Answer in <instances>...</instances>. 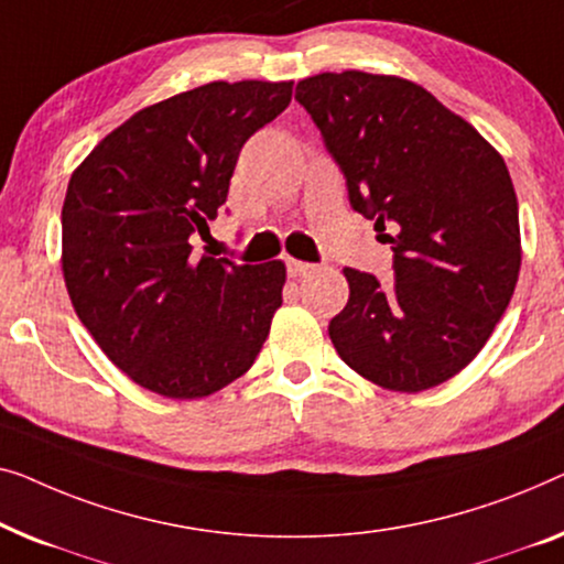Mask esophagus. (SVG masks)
<instances>
[{
  "label": "esophagus",
  "instance_id": "1",
  "mask_svg": "<svg viewBox=\"0 0 564 564\" xmlns=\"http://www.w3.org/2000/svg\"><path fill=\"white\" fill-rule=\"evenodd\" d=\"M285 268H289V275H293V279H301V275H308L314 271L312 263H301V260H293V258L285 260Z\"/></svg>",
  "mask_w": 564,
  "mask_h": 564
}]
</instances>
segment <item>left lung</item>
Segmentation results:
<instances>
[{
    "mask_svg": "<svg viewBox=\"0 0 564 564\" xmlns=\"http://www.w3.org/2000/svg\"><path fill=\"white\" fill-rule=\"evenodd\" d=\"M355 212L393 250V283L345 268L329 322L339 358L401 393L457 376L488 343L521 268L519 202L503 158L422 86L343 70L296 84Z\"/></svg>",
    "mask_w": 564,
    "mask_h": 564,
    "instance_id": "left-lung-1",
    "label": "left lung"
}]
</instances>
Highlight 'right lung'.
Returning <instances> with one entry per match:
<instances>
[{"label":"right lung","instance_id":"obj_1","mask_svg":"<svg viewBox=\"0 0 564 564\" xmlns=\"http://www.w3.org/2000/svg\"><path fill=\"white\" fill-rule=\"evenodd\" d=\"M291 82H212L140 109L68 181L63 279L117 368L165 399H204L256 362L285 265L192 252L227 202L245 142L291 101Z\"/></svg>","mask_w":564,"mask_h":564}]
</instances>
